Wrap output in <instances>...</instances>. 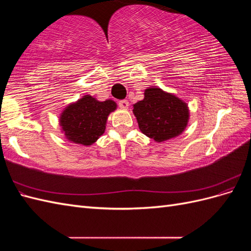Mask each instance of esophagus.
<instances>
[{"label":"esophagus","instance_id":"obj_1","mask_svg":"<svg viewBox=\"0 0 251 251\" xmlns=\"http://www.w3.org/2000/svg\"><path fill=\"white\" fill-rule=\"evenodd\" d=\"M118 104H119V107L121 108V109H124V110H126L127 108H128V101L127 100H120L119 102H118Z\"/></svg>","mask_w":251,"mask_h":251}]
</instances>
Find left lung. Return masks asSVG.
<instances>
[{"label":"left lung","mask_w":251,"mask_h":251,"mask_svg":"<svg viewBox=\"0 0 251 251\" xmlns=\"http://www.w3.org/2000/svg\"><path fill=\"white\" fill-rule=\"evenodd\" d=\"M133 113L140 131L156 142L181 135L189 120L187 103L158 87L144 90V98L133 104Z\"/></svg>","instance_id":"left-lung-1"}]
</instances>
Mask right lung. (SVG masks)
<instances>
[{
  "instance_id": "obj_1",
  "label": "right lung",
  "mask_w": 251,
  "mask_h": 251,
  "mask_svg": "<svg viewBox=\"0 0 251 251\" xmlns=\"http://www.w3.org/2000/svg\"><path fill=\"white\" fill-rule=\"evenodd\" d=\"M116 109L117 103L112 100L100 101L91 95H83L60 113V130L68 141L92 146L104 133L108 117Z\"/></svg>"
}]
</instances>
